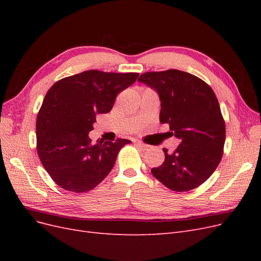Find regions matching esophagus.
I'll list each match as a JSON object with an SVG mask.
<instances>
[{
	"instance_id": "34e87169",
	"label": "esophagus",
	"mask_w": 261,
	"mask_h": 261,
	"mask_svg": "<svg viewBox=\"0 0 261 261\" xmlns=\"http://www.w3.org/2000/svg\"><path fill=\"white\" fill-rule=\"evenodd\" d=\"M135 144H136V146H138L140 149H143V150H147L148 148H149V146L148 145H146V144H144V143H141V141H135Z\"/></svg>"
}]
</instances>
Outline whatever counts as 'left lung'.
Masks as SVG:
<instances>
[{
  "label": "left lung",
  "instance_id": "obj_1",
  "mask_svg": "<svg viewBox=\"0 0 261 261\" xmlns=\"http://www.w3.org/2000/svg\"><path fill=\"white\" fill-rule=\"evenodd\" d=\"M138 82L158 93L160 122L168 123L172 135L180 140L173 153L163 149L164 162L151 169L152 175L175 192L198 187L223 154L225 124L215 92L200 78L177 69L148 72Z\"/></svg>",
  "mask_w": 261,
  "mask_h": 261
}]
</instances>
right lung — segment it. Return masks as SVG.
Instances as JSON below:
<instances>
[{
  "instance_id": "add662e5",
  "label": "right lung",
  "mask_w": 261,
  "mask_h": 261,
  "mask_svg": "<svg viewBox=\"0 0 261 261\" xmlns=\"http://www.w3.org/2000/svg\"><path fill=\"white\" fill-rule=\"evenodd\" d=\"M138 76L91 69L63 78L46 92L37 116V151L60 187L88 192L111 172L118 151L129 140L101 139L92 144L88 134L96 115L111 111L117 93Z\"/></svg>"
}]
</instances>
